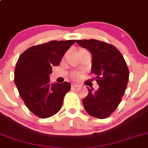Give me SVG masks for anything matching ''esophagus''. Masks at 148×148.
<instances>
[{
  "label": "esophagus",
  "mask_w": 148,
  "mask_h": 148,
  "mask_svg": "<svg viewBox=\"0 0 148 148\" xmlns=\"http://www.w3.org/2000/svg\"><path fill=\"white\" fill-rule=\"evenodd\" d=\"M79 85L77 84H71V87L72 88H77V87H79Z\"/></svg>",
  "instance_id": "esophagus-1"
}]
</instances>
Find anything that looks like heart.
Segmentation results:
<instances>
[{
	"mask_svg": "<svg viewBox=\"0 0 148 148\" xmlns=\"http://www.w3.org/2000/svg\"><path fill=\"white\" fill-rule=\"evenodd\" d=\"M81 76H82V73L79 72V71H74V73H72L71 74V77L73 79H79L80 78Z\"/></svg>",
	"mask_w": 148,
	"mask_h": 148,
	"instance_id": "obj_1",
	"label": "heart"
}]
</instances>
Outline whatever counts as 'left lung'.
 Segmentation results:
<instances>
[{
    "instance_id": "1",
    "label": "left lung",
    "mask_w": 148,
    "mask_h": 148,
    "mask_svg": "<svg viewBox=\"0 0 148 148\" xmlns=\"http://www.w3.org/2000/svg\"><path fill=\"white\" fill-rule=\"evenodd\" d=\"M77 44L88 49L92 55L91 72L96 75L99 88L82 100L90 116L106 119L119 106L126 89L129 70L119 49L111 44L96 40H78Z\"/></svg>"
}]
</instances>
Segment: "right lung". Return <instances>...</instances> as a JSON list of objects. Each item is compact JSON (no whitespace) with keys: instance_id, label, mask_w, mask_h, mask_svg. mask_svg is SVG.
Instances as JSON below:
<instances>
[{"instance_id":"obj_1","label":"right lung","mask_w":148,"mask_h":148,"mask_svg":"<svg viewBox=\"0 0 148 148\" xmlns=\"http://www.w3.org/2000/svg\"><path fill=\"white\" fill-rule=\"evenodd\" d=\"M75 40L48 42L32 46L20 56L14 82L27 108L37 117H51L62 106L64 97L71 88L69 82L52 84L49 74L58 66Z\"/></svg>"}]
</instances>
